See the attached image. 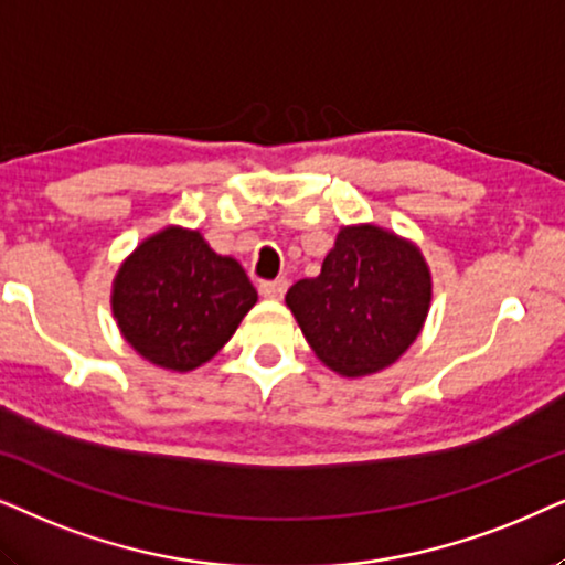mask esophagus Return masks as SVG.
Masks as SVG:
<instances>
[{"label": "esophagus", "mask_w": 565, "mask_h": 565, "mask_svg": "<svg viewBox=\"0 0 565 565\" xmlns=\"http://www.w3.org/2000/svg\"><path fill=\"white\" fill-rule=\"evenodd\" d=\"M289 289V281L287 278H276V281H263L260 284V297L266 299H284Z\"/></svg>", "instance_id": "esophagus-1"}]
</instances>
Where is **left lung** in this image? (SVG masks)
<instances>
[{
	"instance_id": "1",
	"label": "left lung",
	"mask_w": 565,
	"mask_h": 565,
	"mask_svg": "<svg viewBox=\"0 0 565 565\" xmlns=\"http://www.w3.org/2000/svg\"><path fill=\"white\" fill-rule=\"evenodd\" d=\"M431 268L411 239L377 224H349L320 276L287 291V307L328 370L349 380L393 366L424 330Z\"/></svg>"
}]
</instances>
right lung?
<instances>
[{
  "mask_svg": "<svg viewBox=\"0 0 565 565\" xmlns=\"http://www.w3.org/2000/svg\"><path fill=\"white\" fill-rule=\"evenodd\" d=\"M258 291L243 266L214 253L199 230L170 224L141 239L113 278L110 310L149 364L193 372L216 356Z\"/></svg>",
  "mask_w": 565,
  "mask_h": 565,
  "instance_id": "1",
  "label": "right lung"
}]
</instances>
